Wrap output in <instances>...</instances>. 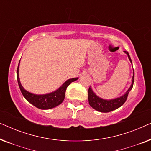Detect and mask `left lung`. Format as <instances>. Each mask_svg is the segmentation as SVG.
Returning <instances> with one entry per match:
<instances>
[{
    "mask_svg": "<svg viewBox=\"0 0 151 151\" xmlns=\"http://www.w3.org/2000/svg\"><path fill=\"white\" fill-rule=\"evenodd\" d=\"M126 54L128 55L130 62L132 64V61L131 57L127 51H124ZM133 78H132V83L130 86V87L128 88V90L124 93L122 96L118 97V98L111 99V100H106V99H103L100 97L97 96V95L93 92L91 86L88 88V103H89L90 106L94 109L95 110L100 111L102 113H108L110 111H114L115 109H118L121 106L124 104V102L127 100L128 95L130 91L132 89L133 86L134 82V70L133 73Z\"/></svg>",
    "mask_w": 151,
    "mask_h": 151,
    "instance_id": "obj_1",
    "label": "left lung"
}]
</instances>
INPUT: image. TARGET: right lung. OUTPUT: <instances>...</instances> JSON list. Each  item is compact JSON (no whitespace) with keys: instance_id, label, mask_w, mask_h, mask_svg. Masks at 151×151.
Returning <instances> with one entry per match:
<instances>
[{"instance_id":"obj_1","label":"right lung","mask_w":151,"mask_h":151,"mask_svg":"<svg viewBox=\"0 0 151 151\" xmlns=\"http://www.w3.org/2000/svg\"><path fill=\"white\" fill-rule=\"evenodd\" d=\"M19 65L20 62L18 63L17 69V80L18 86H19L20 90L22 93V96L30 104H33L38 109H43V110L53 109L60 104L63 102L64 99H65V92L67 86L72 82L76 81L78 79V78H74L66 80L58 88H57L54 91L49 93L41 95L34 94L24 89L23 86H22L21 83H20L19 78Z\"/></svg>"}]
</instances>
